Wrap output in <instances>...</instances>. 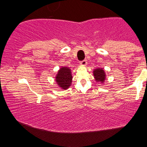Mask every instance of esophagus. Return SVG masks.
I'll return each instance as SVG.
<instances>
[{"mask_svg": "<svg viewBox=\"0 0 147 147\" xmlns=\"http://www.w3.org/2000/svg\"><path fill=\"white\" fill-rule=\"evenodd\" d=\"M80 63L82 65L85 66L86 65H87V60H86V59H84V60L81 61L80 62Z\"/></svg>", "mask_w": 147, "mask_h": 147, "instance_id": "1", "label": "esophagus"}]
</instances>
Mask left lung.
Segmentation results:
<instances>
[{"instance_id":"obj_1","label":"left lung","mask_w":147,"mask_h":147,"mask_svg":"<svg viewBox=\"0 0 147 147\" xmlns=\"http://www.w3.org/2000/svg\"><path fill=\"white\" fill-rule=\"evenodd\" d=\"M93 75L95 80L98 82L103 83L106 79L105 72L102 69H96L93 71Z\"/></svg>"}]
</instances>
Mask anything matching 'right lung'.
<instances>
[{"instance_id":"add662e5","label":"right lung","mask_w":147,"mask_h":147,"mask_svg":"<svg viewBox=\"0 0 147 147\" xmlns=\"http://www.w3.org/2000/svg\"><path fill=\"white\" fill-rule=\"evenodd\" d=\"M73 76L71 69L67 67H62L59 69L56 77L57 84L63 89H67L71 86Z\"/></svg>"}]
</instances>
